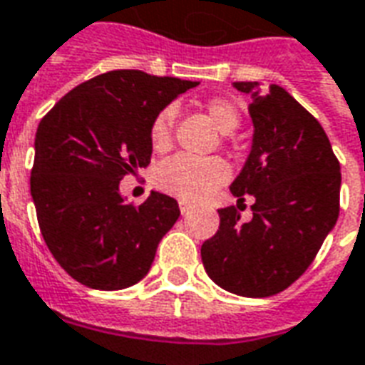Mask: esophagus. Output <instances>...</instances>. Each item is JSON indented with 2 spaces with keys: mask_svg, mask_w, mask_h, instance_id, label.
<instances>
[{
  "mask_svg": "<svg viewBox=\"0 0 365 365\" xmlns=\"http://www.w3.org/2000/svg\"><path fill=\"white\" fill-rule=\"evenodd\" d=\"M190 209H191L190 201H183V199H180V211H182V213H187Z\"/></svg>",
  "mask_w": 365,
  "mask_h": 365,
  "instance_id": "obj_1",
  "label": "esophagus"
}]
</instances>
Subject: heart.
<instances>
[{"label":"heart","mask_w":365,"mask_h":365,"mask_svg":"<svg viewBox=\"0 0 365 365\" xmlns=\"http://www.w3.org/2000/svg\"><path fill=\"white\" fill-rule=\"evenodd\" d=\"M205 111L221 133H232L240 123V113L227 99H209ZM174 119L175 113L172 107L154 115L148 128V140L154 152L164 154L172 148ZM229 175L230 170L222 158H197L190 154H178L154 170V185L160 191L183 201H203L219 190L229 180Z\"/></svg>","instance_id":"b5f03b06"}]
</instances>
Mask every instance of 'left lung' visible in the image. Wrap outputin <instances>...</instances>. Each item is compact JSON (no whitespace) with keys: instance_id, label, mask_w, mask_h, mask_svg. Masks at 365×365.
I'll return each instance as SVG.
<instances>
[{"instance_id":"1","label":"left lung","mask_w":365,"mask_h":365,"mask_svg":"<svg viewBox=\"0 0 365 365\" xmlns=\"http://www.w3.org/2000/svg\"><path fill=\"white\" fill-rule=\"evenodd\" d=\"M252 96L254 140L230 185L238 205L219 209L221 225L201 246L205 272L242 297H269L305 274L340 213V162L321 123L272 83L235 82ZM246 195L257 199L242 222Z\"/></svg>"}]
</instances>
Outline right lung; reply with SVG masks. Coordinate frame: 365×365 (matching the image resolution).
<instances>
[{
    "mask_svg": "<svg viewBox=\"0 0 365 365\" xmlns=\"http://www.w3.org/2000/svg\"><path fill=\"white\" fill-rule=\"evenodd\" d=\"M197 83L113 70L80 83L38 123L31 195L44 242L76 282L115 291L148 274L180 207L158 191L125 203L119 182L150 164L154 115Z\"/></svg>",
    "mask_w": 365,
    "mask_h": 365,
    "instance_id": "obj_1",
    "label": "right lung"
}]
</instances>
